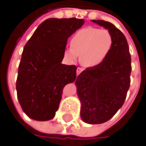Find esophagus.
<instances>
[{
    "label": "esophagus",
    "mask_w": 146,
    "mask_h": 146,
    "mask_svg": "<svg viewBox=\"0 0 146 146\" xmlns=\"http://www.w3.org/2000/svg\"><path fill=\"white\" fill-rule=\"evenodd\" d=\"M82 71H83V68H77V70H76V73H77V76H78V75L79 73H81Z\"/></svg>",
    "instance_id": "34e87169"
}]
</instances>
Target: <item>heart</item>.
<instances>
[{
    "mask_svg": "<svg viewBox=\"0 0 146 146\" xmlns=\"http://www.w3.org/2000/svg\"><path fill=\"white\" fill-rule=\"evenodd\" d=\"M114 44V38L107 29L87 27L77 31L70 46L64 50V56L74 62L79 56L80 63L85 68L99 66L108 56Z\"/></svg>",
    "mask_w": 146,
    "mask_h": 146,
    "instance_id": "obj_1",
    "label": "heart"
}]
</instances>
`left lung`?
Instances as JSON below:
<instances>
[{
	"mask_svg": "<svg viewBox=\"0 0 146 146\" xmlns=\"http://www.w3.org/2000/svg\"><path fill=\"white\" fill-rule=\"evenodd\" d=\"M91 21L111 32L114 44L99 66L88 68L77 77L75 85L82 120L100 124L111 119L123 105L130 85L131 57L127 40L118 29L103 20Z\"/></svg>",
	"mask_w": 146,
	"mask_h": 146,
	"instance_id": "1",
	"label": "left lung"
}]
</instances>
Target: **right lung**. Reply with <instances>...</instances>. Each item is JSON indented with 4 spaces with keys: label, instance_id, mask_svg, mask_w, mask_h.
I'll return each mask as SVG.
<instances>
[{
    "label": "right lung",
    "instance_id": "add662e5",
    "mask_svg": "<svg viewBox=\"0 0 146 146\" xmlns=\"http://www.w3.org/2000/svg\"><path fill=\"white\" fill-rule=\"evenodd\" d=\"M84 23L76 17L46 19L25 44L16 89L29 117L48 121L55 117L64 86L76 78L77 67L62 63L68 39Z\"/></svg>",
    "mask_w": 146,
    "mask_h": 146
}]
</instances>
